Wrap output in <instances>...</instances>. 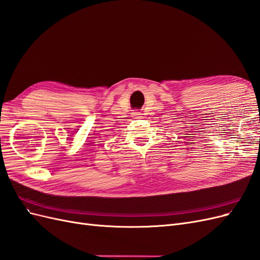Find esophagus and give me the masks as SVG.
Here are the masks:
<instances>
[{
	"label": "esophagus",
	"instance_id": "esophagus-1",
	"mask_svg": "<svg viewBox=\"0 0 260 260\" xmlns=\"http://www.w3.org/2000/svg\"><path fill=\"white\" fill-rule=\"evenodd\" d=\"M141 114L139 113V112H135V113H132V116H135V117H139Z\"/></svg>",
	"mask_w": 260,
	"mask_h": 260
}]
</instances>
